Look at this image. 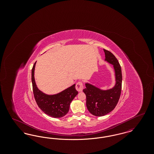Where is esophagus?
Segmentation results:
<instances>
[{
  "mask_svg": "<svg viewBox=\"0 0 154 154\" xmlns=\"http://www.w3.org/2000/svg\"><path fill=\"white\" fill-rule=\"evenodd\" d=\"M84 88L83 87V84L81 82H79L76 84V85H75V89H77V91H78L79 92H81L82 91Z\"/></svg>",
  "mask_w": 154,
  "mask_h": 154,
  "instance_id": "34e87169",
  "label": "esophagus"
}]
</instances>
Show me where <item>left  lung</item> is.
<instances>
[{
  "label": "left lung",
  "mask_w": 154,
  "mask_h": 154,
  "mask_svg": "<svg viewBox=\"0 0 154 154\" xmlns=\"http://www.w3.org/2000/svg\"><path fill=\"white\" fill-rule=\"evenodd\" d=\"M105 61L112 65L115 71L116 84L114 87L103 90L88 82L83 92L86 95L87 107L88 111L97 117L104 116L114 109L119 99L122 88L121 67L117 59L109 51L103 49Z\"/></svg>",
  "instance_id": "left-lung-1"
}]
</instances>
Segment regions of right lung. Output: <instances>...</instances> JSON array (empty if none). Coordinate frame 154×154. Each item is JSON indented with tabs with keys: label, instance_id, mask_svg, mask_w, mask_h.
<instances>
[{
	"label": "right lung",
	"instance_id": "1",
	"mask_svg": "<svg viewBox=\"0 0 154 154\" xmlns=\"http://www.w3.org/2000/svg\"><path fill=\"white\" fill-rule=\"evenodd\" d=\"M35 63L32 70V82L33 95L39 108L47 115L53 118L64 117L68 112L70 103L78 94L74 84L54 95H47L37 88L35 79Z\"/></svg>",
	"mask_w": 154,
	"mask_h": 154
}]
</instances>
